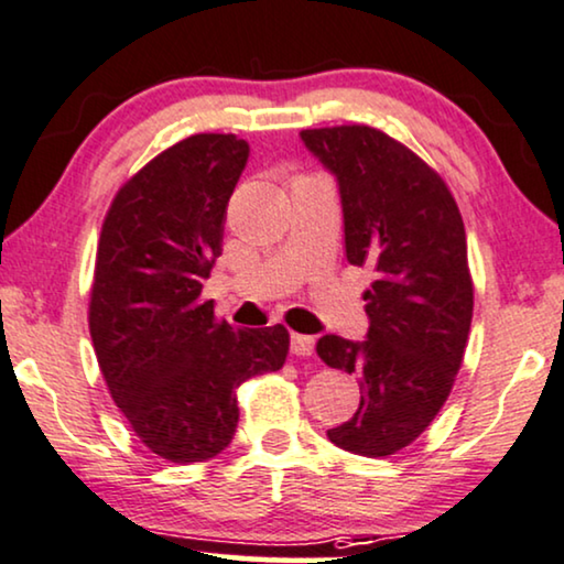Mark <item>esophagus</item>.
Wrapping results in <instances>:
<instances>
[{"label": "esophagus", "instance_id": "obj_1", "mask_svg": "<svg viewBox=\"0 0 564 564\" xmlns=\"http://www.w3.org/2000/svg\"><path fill=\"white\" fill-rule=\"evenodd\" d=\"M290 349H292V355H297V357H311L313 352H316V339H313V336H305V334H292Z\"/></svg>", "mask_w": 564, "mask_h": 564}]
</instances>
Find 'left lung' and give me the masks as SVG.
Instances as JSON below:
<instances>
[{
    "label": "left lung",
    "mask_w": 564,
    "mask_h": 564,
    "mask_svg": "<svg viewBox=\"0 0 564 564\" xmlns=\"http://www.w3.org/2000/svg\"><path fill=\"white\" fill-rule=\"evenodd\" d=\"M300 139L339 188L347 261L376 269L365 339H318L321 360L362 386L355 416L326 435L349 453L391 456L425 433L464 360L474 311L464 219L441 175L383 131Z\"/></svg>",
    "instance_id": "obj_1"
}]
</instances>
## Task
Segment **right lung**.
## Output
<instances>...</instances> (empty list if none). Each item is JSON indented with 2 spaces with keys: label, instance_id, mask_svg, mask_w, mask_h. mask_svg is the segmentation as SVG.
<instances>
[{
  "label": "right lung",
  "instance_id": "add662e5",
  "mask_svg": "<svg viewBox=\"0 0 564 564\" xmlns=\"http://www.w3.org/2000/svg\"><path fill=\"white\" fill-rule=\"evenodd\" d=\"M246 139L194 134L123 184L100 230L90 336L108 391L152 453L196 464L238 427L236 389L280 370L284 326L236 328L202 300L223 253Z\"/></svg>",
  "mask_w": 564,
  "mask_h": 564
}]
</instances>
